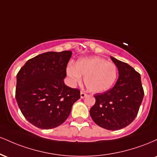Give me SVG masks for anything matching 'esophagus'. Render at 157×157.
Here are the masks:
<instances>
[{
	"instance_id": "obj_1",
	"label": "esophagus",
	"mask_w": 157,
	"mask_h": 157,
	"mask_svg": "<svg viewBox=\"0 0 157 157\" xmlns=\"http://www.w3.org/2000/svg\"><path fill=\"white\" fill-rule=\"evenodd\" d=\"M86 96H87V94H86V93L81 91V92H80V97H81V98H84V97H86Z\"/></svg>"
}]
</instances>
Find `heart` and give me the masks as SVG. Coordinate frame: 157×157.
Segmentation results:
<instances>
[{"mask_svg":"<svg viewBox=\"0 0 157 157\" xmlns=\"http://www.w3.org/2000/svg\"><path fill=\"white\" fill-rule=\"evenodd\" d=\"M66 74L72 83L80 82L84 76L86 88L93 93L107 91L114 85L118 76L116 65L100 57H83L75 64H69Z\"/></svg>","mask_w":157,"mask_h":157,"instance_id":"obj_1","label":"heart"}]
</instances>
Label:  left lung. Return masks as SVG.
Here are the masks:
<instances>
[{
    "label": "left lung",
    "instance_id": "8db88e82",
    "mask_svg": "<svg viewBox=\"0 0 157 157\" xmlns=\"http://www.w3.org/2000/svg\"><path fill=\"white\" fill-rule=\"evenodd\" d=\"M118 69L119 77L111 89L94 95V105L90 109L94 122L107 130L123 128L137 115L144 91L141 76L128 63L111 57Z\"/></svg>",
    "mask_w": 157,
    "mask_h": 157
}]
</instances>
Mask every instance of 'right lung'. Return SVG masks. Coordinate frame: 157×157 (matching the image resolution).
<instances>
[{"label":"right lung","mask_w":157,"mask_h":157,"mask_svg":"<svg viewBox=\"0 0 157 157\" xmlns=\"http://www.w3.org/2000/svg\"><path fill=\"white\" fill-rule=\"evenodd\" d=\"M72 52H48L29 60L17 75L15 98L25 118L41 129L63 123L79 89L65 85L66 66Z\"/></svg>","instance_id":"add662e5"}]
</instances>
